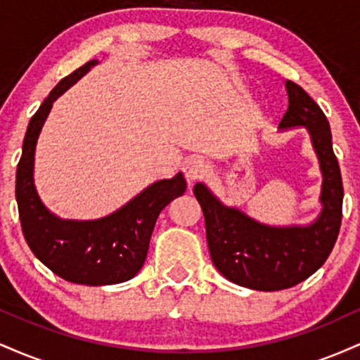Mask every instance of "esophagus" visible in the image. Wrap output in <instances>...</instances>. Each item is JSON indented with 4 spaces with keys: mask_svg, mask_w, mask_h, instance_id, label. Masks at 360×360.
I'll return each mask as SVG.
<instances>
[{
    "mask_svg": "<svg viewBox=\"0 0 360 360\" xmlns=\"http://www.w3.org/2000/svg\"><path fill=\"white\" fill-rule=\"evenodd\" d=\"M208 172V164L201 159H191L184 164V176L188 183H194V181L201 179Z\"/></svg>",
    "mask_w": 360,
    "mask_h": 360,
    "instance_id": "34e87169",
    "label": "esophagus"
}]
</instances>
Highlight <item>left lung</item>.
I'll list each match as a JSON object with an SVG mask.
<instances>
[{
	"label": "left lung",
	"instance_id": "obj_1",
	"mask_svg": "<svg viewBox=\"0 0 360 360\" xmlns=\"http://www.w3.org/2000/svg\"><path fill=\"white\" fill-rule=\"evenodd\" d=\"M286 91L289 105L279 131L307 128L323 177L316 220L308 225H266L235 206L223 205L203 183L193 189L205 214L214 267L232 283L257 291H279L308 279L328 259L342 223L344 186L328 120L298 84L286 81Z\"/></svg>",
	"mask_w": 360,
	"mask_h": 360
}]
</instances>
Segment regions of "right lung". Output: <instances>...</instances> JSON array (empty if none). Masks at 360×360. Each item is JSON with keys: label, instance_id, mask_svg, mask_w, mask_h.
<instances>
[{"label": "right lung", "instance_id": "1", "mask_svg": "<svg viewBox=\"0 0 360 360\" xmlns=\"http://www.w3.org/2000/svg\"><path fill=\"white\" fill-rule=\"evenodd\" d=\"M98 64L86 62L59 81L28 123L16 169V203L28 247L53 274L76 284L106 286L134 278L146 262L157 217L183 196V172L147 186L117 212L98 220H64L42 203L34 183L35 147L53 101Z\"/></svg>", "mask_w": 360, "mask_h": 360}]
</instances>
